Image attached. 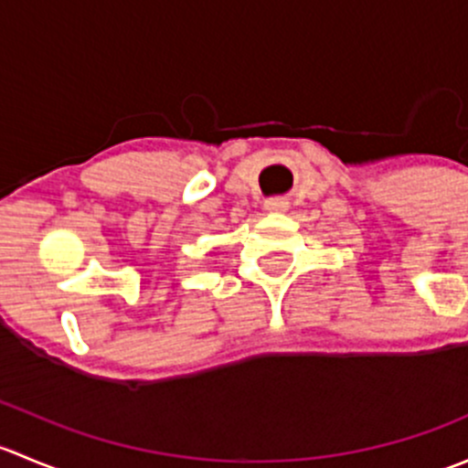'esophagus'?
Listing matches in <instances>:
<instances>
[{"instance_id":"esophagus-1","label":"esophagus","mask_w":468,"mask_h":468,"mask_svg":"<svg viewBox=\"0 0 468 468\" xmlns=\"http://www.w3.org/2000/svg\"><path fill=\"white\" fill-rule=\"evenodd\" d=\"M264 210H271V212L287 210V199H282V197H271V199L264 201Z\"/></svg>"}]
</instances>
